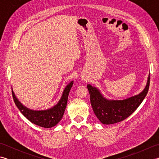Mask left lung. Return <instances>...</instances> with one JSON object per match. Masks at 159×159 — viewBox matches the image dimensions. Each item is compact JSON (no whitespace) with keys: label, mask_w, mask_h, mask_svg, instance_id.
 <instances>
[{"label":"left lung","mask_w":159,"mask_h":159,"mask_svg":"<svg viewBox=\"0 0 159 159\" xmlns=\"http://www.w3.org/2000/svg\"><path fill=\"white\" fill-rule=\"evenodd\" d=\"M150 80L149 75L143 91L138 95L122 100H107L96 87L87 85L91 104L98 119L104 124H112L126 119L137 109L146 96Z\"/></svg>","instance_id":"8db88e82"}]
</instances>
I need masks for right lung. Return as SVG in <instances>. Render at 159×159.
I'll return each mask as SVG.
<instances>
[{
    "instance_id": "1",
    "label": "right lung",
    "mask_w": 159,
    "mask_h": 159,
    "mask_svg": "<svg viewBox=\"0 0 159 159\" xmlns=\"http://www.w3.org/2000/svg\"><path fill=\"white\" fill-rule=\"evenodd\" d=\"M73 81L70 82L64 89L59 102L53 107L47 110L33 111L25 107L16 97L12 91V96L16 107L26 118L33 123L43 128H51L58 124L63 116L67 106L69 92L72 87Z\"/></svg>"
}]
</instances>
